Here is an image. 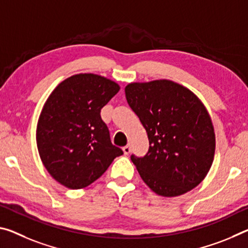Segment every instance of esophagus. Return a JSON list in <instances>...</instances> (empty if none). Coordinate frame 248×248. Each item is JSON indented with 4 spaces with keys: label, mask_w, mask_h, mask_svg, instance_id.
<instances>
[{
    "label": "esophagus",
    "mask_w": 248,
    "mask_h": 248,
    "mask_svg": "<svg viewBox=\"0 0 248 248\" xmlns=\"http://www.w3.org/2000/svg\"><path fill=\"white\" fill-rule=\"evenodd\" d=\"M123 150H124V155H129V153H130V151H131L130 144H127V145H125V147H124V148H123Z\"/></svg>",
    "instance_id": "1"
}]
</instances>
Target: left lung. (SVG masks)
Listing matches in <instances>:
<instances>
[{
	"mask_svg": "<svg viewBox=\"0 0 248 248\" xmlns=\"http://www.w3.org/2000/svg\"><path fill=\"white\" fill-rule=\"evenodd\" d=\"M124 93L149 139L147 155H131L144 183L168 198L198 186L215 152L214 128L201 100L191 90L167 79L132 82Z\"/></svg>",
	"mask_w": 248,
	"mask_h": 248,
	"instance_id": "left-lung-1",
	"label": "left lung"
}]
</instances>
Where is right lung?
<instances>
[{"label":"right lung","instance_id":"add662e5","mask_svg":"<svg viewBox=\"0 0 248 248\" xmlns=\"http://www.w3.org/2000/svg\"><path fill=\"white\" fill-rule=\"evenodd\" d=\"M115 81L95 74H78L62 81L43 107L36 142L42 162L68 188L88 186L113 159L124 155L111 143L101 108L119 92Z\"/></svg>","mask_w":248,"mask_h":248}]
</instances>
